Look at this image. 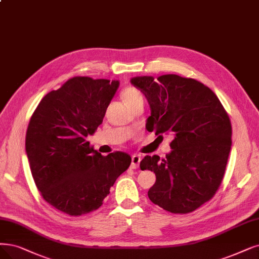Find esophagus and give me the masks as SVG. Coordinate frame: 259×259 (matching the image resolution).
Returning <instances> with one entry per match:
<instances>
[{"label": "esophagus", "instance_id": "34e87169", "mask_svg": "<svg viewBox=\"0 0 259 259\" xmlns=\"http://www.w3.org/2000/svg\"><path fill=\"white\" fill-rule=\"evenodd\" d=\"M140 161H141V157L139 156V155H133V156H132L131 168L132 169H137L139 167Z\"/></svg>", "mask_w": 259, "mask_h": 259}]
</instances>
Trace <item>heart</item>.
I'll list each match as a JSON object with an SVG mask.
<instances>
[{"label": "heart", "instance_id": "heart-1", "mask_svg": "<svg viewBox=\"0 0 259 259\" xmlns=\"http://www.w3.org/2000/svg\"><path fill=\"white\" fill-rule=\"evenodd\" d=\"M122 97H123V100H124V102H125L126 105L132 104V103L136 102V101H143L142 94L135 87H127L124 89Z\"/></svg>", "mask_w": 259, "mask_h": 259}]
</instances>
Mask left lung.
Listing matches in <instances>:
<instances>
[{
	"label": "left lung",
	"instance_id": "left-lung-1",
	"mask_svg": "<svg viewBox=\"0 0 259 259\" xmlns=\"http://www.w3.org/2000/svg\"><path fill=\"white\" fill-rule=\"evenodd\" d=\"M147 98L149 132L172 134L171 152L140 161L156 182L149 199L172 213H188L209 201L220 187L232 146L231 121L213 91L193 78L165 74L131 79Z\"/></svg>",
	"mask_w": 259,
	"mask_h": 259
}]
</instances>
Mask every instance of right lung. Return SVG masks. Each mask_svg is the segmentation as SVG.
Wrapping results in <instances>:
<instances>
[{"mask_svg":"<svg viewBox=\"0 0 259 259\" xmlns=\"http://www.w3.org/2000/svg\"><path fill=\"white\" fill-rule=\"evenodd\" d=\"M117 79L75 76L40 101L29 120L25 151L42 198L56 209L81 215L98 209L130 167L123 152L102 156L87 140L103 122Z\"/></svg>","mask_w":259,"mask_h":259,"instance_id":"obj_1","label":"right lung"}]
</instances>
